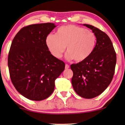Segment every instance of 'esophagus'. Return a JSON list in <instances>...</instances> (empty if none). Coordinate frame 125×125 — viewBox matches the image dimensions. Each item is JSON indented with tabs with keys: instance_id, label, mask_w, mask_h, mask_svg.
<instances>
[{
	"instance_id": "34e87169",
	"label": "esophagus",
	"mask_w": 125,
	"mask_h": 125,
	"mask_svg": "<svg viewBox=\"0 0 125 125\" xmlns=\"http://www.w3.org/2000/svg\"><path fill=\"white\" fill-rule=\"evenodd\" d=\"M65 69H68L69 68H70V65H68V64H65Z\"/></svg>"
}]
</instances>
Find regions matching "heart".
I'll return each instance as SVG.
<instances>
[{"instance_id":"b5f03b06","label":"heart","mask_w":125,"mask_h":125,"mask_svg":"<svg viewBox=\"0 0 125 125\" xmlns=\"http://www.w3.org/2000/svg\"><path fill=\"white\" fill-rule=\"evenodd\" d=\"M96 43L94 32L75 25L62 26L55 35L50 33L46 38V46L53 57L61 58L66 47V58L76 62L87 59L93 52Z\"/></svg>"}]
</instances>
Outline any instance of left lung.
Returning <instances> with one entry per match:
<instances>
[{
	"mask_svg": "<svg viewBox=\"0 0 125 125\" xmlns=\"http://www.w3.org/2000/svg\"><path fill=\"white\" fill-rule=\"evenodd\" d=\"M84 25L96 35V45L87 59L71 65L73 71L72 84L82 97L93 98L101 94L111 82L116 55L112 42L105 32L93 25Z\"/></svg>",
	"mask_w": 125,
	"mask_h": 125,
	"instance_id": "1",
	"label": "left lung"
}]
</instances>
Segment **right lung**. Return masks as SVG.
Here are the masks:
<instances>
[{"label": "right lung", "instance_id": "add662e5", "mask_svg": "<svg viewBox=\"0 0 125 125\" xmlns=\"http://www.w3.org/2000/svg\"><path fill=\"white\" fill-rule=\"evenodd\" d=\"M56 27L53 23L23 27L11 44L8 67L11 81L25 97L41 101L53 92L55 81L65 69V63L49 52L46 38Z\"/></svg>", "mask_w": 125, "mask_h": 125}]
</instances>
